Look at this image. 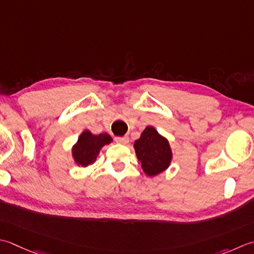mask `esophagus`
<instances>
[{"label": "esophagus", "instance_id": "esophagus-1", "mask_svg": "<svg viewBox=\"0 0 254 254\" xmlns=\"http://www.w3.org/2000/svg\"><path fill=\"white\" fill-rule=\"evenodd\" d=\"M114 141L120 144H127L128 143V137L127 136H116L114 137Z\"/></svg>", "mask_w": 254, "mask_h": 254}]
</instances>
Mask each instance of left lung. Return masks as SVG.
<instances>
[{
  "mask_svg": "<svg viewBox=\"0 0 254 254\" xmlns=\"http://www.w3.org/2000/svg\"><path fill=\"white\" fill-rule=\"evenodd\" d=\"M134 148L143 171L148 176H155L170 166L172 160L170 144L153 127H147L142 132L141 137L134 143Z\"/></svg>",
  "mask_w": 254,
  "mask_h": 254,
  "instance_id": "8db88e82",
  "label": "left lung"
}]
</instances>
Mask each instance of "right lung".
<instances>
[{
	"label": "right lung",
	"mask_w": 254,
	"mask_h": 254,
	"mask_svg": "<svg viewBox=\"0 0 254 254\" xmlns=\"http://www.w3.org/2000/svg\"><path fill=\"white\" fill-rule=\"evenodd\" d=\"M112 141V137L107 133L93 135L91 132L84 131L76 145L72 148V156L77 164L88 166L97 160L100 148Z\"/></svg>",
	"instance_id": "1"
}]
</instances>
